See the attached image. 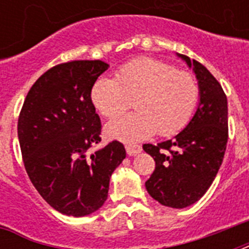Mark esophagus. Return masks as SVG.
<instances>
[{
	"label": "esophagus",
	"instance_id": "obj_1",
	"mask_svg": "<svg viewBox=\"0 0 249 249\" xmlns=\"http://www.w3.org/2000/svg\"><path fill=\"white\" fill-rule=\"evenodd\" d=\"M125 150H126V154H128L129 156H136L142 151V147L138 146V144H128Z\"/></svg>",
	"mask_w": 249,
	"mask_h": 249
}]
</instances>
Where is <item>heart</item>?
I'll return each mask as SVG.
<instances>
[{
	"instance_id": "obj_1",
	"label": "heart",
	"mask_w": 249,
	"mask_h": 249,
	"mask_svg": "<svg viewBox=\"0 0 249 249\" xmlns=\"http://www.w3.org/2000/svg\"><path fill=\"white\" fill-rule=\"evenodd\" d=\"M199 86L191 73L152 58H138L116 72V80L102 76L91 86L90 99L98 112L115 117L133 99L136 112L106 125V136L123 142H138L154 136L179 132L193 116Z\"/></svg>"
}]
</instances>
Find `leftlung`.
I'll return each mask as SVG.
<instances>
[{
  "label": "left lung",
  "mask_w": 249,
  "mask_h": 249,
  "mask_svg": "<svg viewBox=\"0 0 249 249\" xmlns=\"http://www.w3.org/2000/svg\"><path fill=\"white\" fill-rule=\"evenodd\" d=\"M193 68L199 86L196 111L182 132L165 142L143 144L155 160L146 190L160 204L186 208L200 199L216 178L228 143V98L220 83L196 60L178 54Z\"/></svg>",
  "instance_id": "8db88e82"
}]
</instances>
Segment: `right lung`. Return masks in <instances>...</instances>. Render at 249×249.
I'll use <instances>...</instances> for the list:
<instances>
[{"mask_svg":"<svg viewBox=\"0 0 249 249\" xmlns=\"http://www.w3.org/2000/svg\"><path fill=\"white\" fill-rule=\"evenodd\" d=\"M102 60H73L46 71L27 94L18 138L29 179L58 212L83 217L105 204L113 170L126 156L113 141L101 142V120L90 99L91 86L108 70Z\"/></svg>","mask_w":249,"mask_h":249,"instance_id":"right-lung-1","label":"right lung"}]
</instances>
